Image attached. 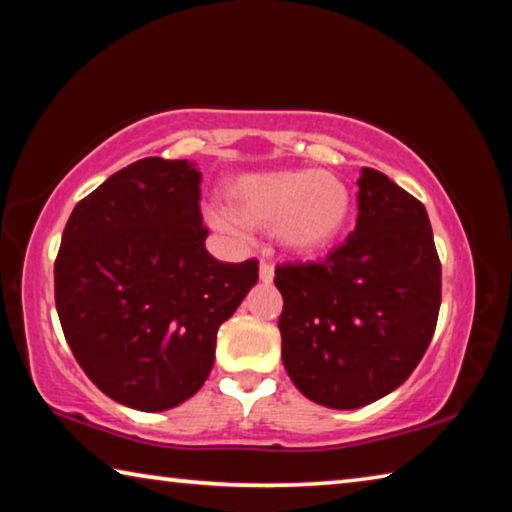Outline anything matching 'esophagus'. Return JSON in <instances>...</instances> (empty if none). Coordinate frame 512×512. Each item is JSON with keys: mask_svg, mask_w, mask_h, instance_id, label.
Masks as SVG:
<instances>
[{"mask_svg": "<svg viewBox=\"0 0 512 512\" xmlns=\"http://www.w3.org/2000/svg\"><path fill=\"white\" fill-rule=\"evenodd\" d=\"M273 275H275L273 264H268V262L259 264V280H262L264 284H271L273 282Z\"/></svg>", "mask_w": 512, "mask_h": 512, "instance_id": "34e87169", "label": "esophagus"}]
</instances>
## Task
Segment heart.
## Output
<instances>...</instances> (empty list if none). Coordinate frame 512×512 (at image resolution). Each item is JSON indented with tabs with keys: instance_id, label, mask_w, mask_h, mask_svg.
Returning <instances> with one entry per match:
<instances>
[{
	"instance_id": "1",
	"label": "heart",
	"mask_w": 512,
	"mask_h": 512,
	"mask_svg": "<svg viewBox=\"0 0 512 512\" xmlns=\"http://www.w3.org/2000/svg\"><path fill=\"white\" fill-rule=\"evenodd\" d=\"M228 214H214L223 230H273L287 253L314 257L336 241L350 214V192L329 171L244 173L223 185Z\"/></svg>"
}]
</instances>
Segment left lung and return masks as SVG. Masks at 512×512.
I'll use <instances>...</instances> for the list:
<instances>
[{
    "label": "left lung",
    "instance_id": "left-lung-1",
    "mask_svg": "<svg viewBox=\"0 0 512 512\" xmlns=\"http://www.w3.org/2000/svg\"><path fill=\"white\" fill-rule=\"evenodd\" d=\"M357 185L352 235L320 262L275 268L284 368L311 402L343 411L409 379L443 289L424 205L375 169L363 167Z\"/></svg>",
    "mask_w": 512,
    "mask_h": 512
}]
</instances>
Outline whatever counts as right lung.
<instances>
[{"instance_id":"right-lung-1","label":"right lung","mask_w":512,"mask_h":512,"mask_svg":"<svg viewBox=\"0 0 512 512\" xmlns=\"http://www.w3.org/2000/svg\"><path fill=\"white\" fill-rule=\"evenodd\" d=\"M201 171L187 160L128 164L76 203L54 264L56 309L101 393L137 411L189 400L216 332L255 287L257 259L205 250Z\"/></svg>"}]
</instances>
